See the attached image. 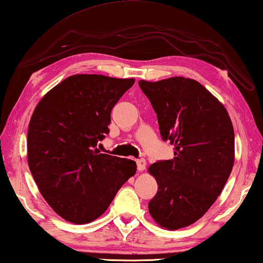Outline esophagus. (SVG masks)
Returning <instances> with one entry per match:
<instances>
[{
    "label": "esophagus",
    "instance_id": "obj_1",
    "mask_svg": "<svg viewBox=\"0 0 263 263\" xmlns=\"http://www.w3.org/2000/svg\"><path fill=\"white\" fill-rule=\"evenodd\" d=\"M136 164H137V168H139V171H144L145 170V166H146V162L145 159L141 158V159H137L136 160Z\"/></svg>",
    "mask_w": 263,
    "mask_h": 263
}]
</instances>
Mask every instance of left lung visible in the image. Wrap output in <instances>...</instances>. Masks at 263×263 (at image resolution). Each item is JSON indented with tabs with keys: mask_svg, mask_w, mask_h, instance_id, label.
Segmentation results:
<instances>
[{
	"mask_svg": "<svg viewBox=\"0 0 263 263\" xmlns=\"http://www.w3.org/2000/svg\"><path fill=\"white\" fill-rule=\"evenodd\" d=\"M174 157L149 167L158 185L149 213L159 227L195 223L222 193L234 163V132L224 105L197 81L171 77L140 81Z\"/></svg>",
	"mask_w": 263,
	"mask_h": 263,
	"instance_id": "8db88e82",
	"label": "left lung"
}]
</instances>
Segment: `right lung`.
<instances>
[{
    "label": "right lung",
    "mask_w": 263,
    "mask_h": 263,
    "mask_svg": "<svg viewBox=\"0 0 263 263\" xmlns=\"http://www.w3.org/2000/svg\"><path fill=\"white\" fill-rule=\"evenodd\" d=\"M134 78L72 75L46 93L27 130V163L46 202L63 219L86 224L103 215L136 173L132 159L100 154L110 110Z\"/></svg>",
    "instance_id": "add662e5"
}]
</instances>
